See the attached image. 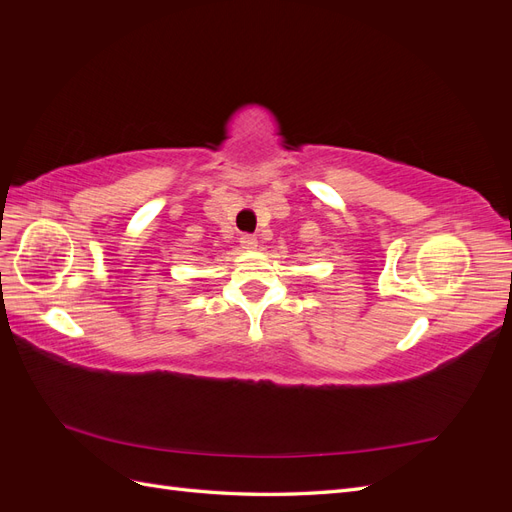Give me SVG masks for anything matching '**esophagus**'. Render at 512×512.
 Returning <instances> with one entry per match:
<instances>
[{
  "label": "esophagus",
  "mask_w": 512,
  "mask_h": 512,
  "mask_svg": "<svg viewBox=\"0 0 512 512\" xmlns=\"http://www.w3.org/2000/svg\"><path fill=\"white\" fill-rule=\"evenodd\" d=\"M239 243H241L243 250H256L258 239H256L254 235H247V232H245V235H241V237H239Z\"/></svg>",
  "instance_id": "obj_1"
}]
</instances>
